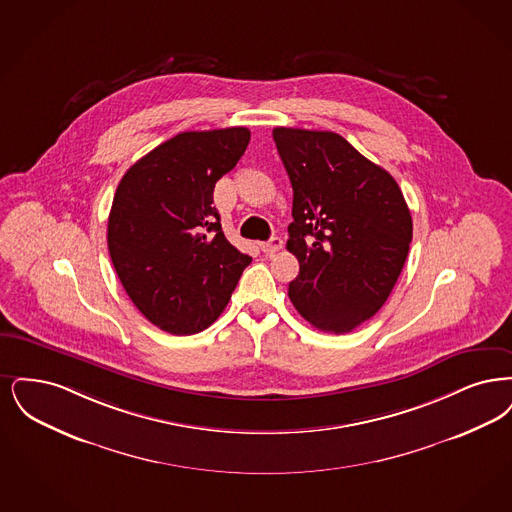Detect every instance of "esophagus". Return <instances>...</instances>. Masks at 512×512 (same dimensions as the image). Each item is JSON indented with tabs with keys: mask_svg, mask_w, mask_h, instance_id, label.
I'll return each instance as SVG.
<instances>
[{
	"mask_svg": "<svg viewBox=\"0 0 512 512\" xmlns=\"http://www.w3.org/2000/svg\"><path fill=\"white\" fill-rule=\"evenodd\" d=\"M260 248L266 252V254H275L283 248V239L281 237H271L267 243H262Z\"/></svg>",
	"mask_w": 512,
	"mask_h": 512,
	"instance_id": "obj_1",
	"label": "esophagus"
}]
</instances>
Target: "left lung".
Returning <instances> with one entry per match:
<instances>
[{
  "label": "left lung",
  "instance_id": "1",
  "mask_svg": "<svg viewBox=\"0 0 512 512\" xmlns=\"http://www.w3.org/2000/svg\"><path fill=\"white\" fill-rule=\"evenodd\" d=\"M292 185L287 250L298 313L325 333H350L388 300L405 264L413 222L396 179L342 135L275 128Z\"/></svg>",
  "mask_w": 512,
  "mask_h": 512
}]
</instances>
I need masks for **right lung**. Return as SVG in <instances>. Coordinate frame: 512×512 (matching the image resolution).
<instances>
[{
  "mask_svg": "<svg viewBox=\"0 0 512 512\" xmlns=\"http://www.w3.org/2000/svg\"><path fill=\"white\" fill-rule=\"evenodd\" d=\"M248 141L243 126L183 132L118 183L107 227L112 266L135 308L166 333L210 327L252 262L225 239L214 208L216 181Z\"/></svg>",
  "mask_w": 512,
  "mask_h": 512,
  "instance_id": "add662e5",
  "label": "right lung"
}]
</instances>
